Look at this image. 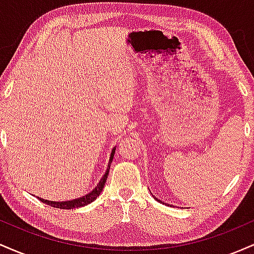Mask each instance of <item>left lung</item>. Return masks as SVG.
Segmentation results:
<instances>
[{
  "mask_svg": "<svg viewBox=\"0 0 254 254\" xmlns=\"http://www.w3.org/2000/svg\"><path fill=\"white\" fill-rule=\"evenodd\" d=\"M159 202H160V200H159Z\"/></svg>",
  "mask_w": 254,
  "mask_h": 254,
  "instance_id": "obj_1",
  "label": "left lung"
}]
</instances>
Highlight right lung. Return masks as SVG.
Instances as JSON below:
<instances>
[{
	"label": "right lung",
	"mask_w": 254,
	"mask_h": 254,
	"mask_svg": "<svg viewBox=\"0 0 254 254\" xmlns=\"http://www.w3.org/2000/svg\"><path fill=\"white\" fill-rule=\"evenodd\" d=\"M115 151H116V148H113L112 153H111L109 166H107L106 173L104 174L103 179H101L100 182H99L98 185L95 186V189H93V191H90L88 194H86V196H83V197H81V198H77V199L66 200V202H54V200L43 199V198H39V199L42 200L43 203L49 204V205L54 206V208H58V209H76V208H81V206H84V205H87V204L92 203L93 200L97 199V197L101 193V191H103V189H104V186H105V183H106L107 176H109L110 166H111V162H112V160H113V155H115Z\"/></svg>",
	"instance_id": "right-lung-1"
}]
</instances>
